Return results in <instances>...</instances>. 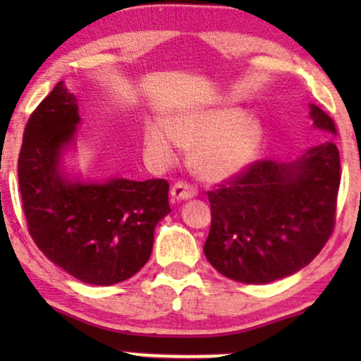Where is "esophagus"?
Listing matches in <instances>:
<instances>
[{
    "mask_svg": "<svg viewBox=\"0 0 361 361\" xmlns=\"http://www.w3.org/2000/svg\"><path fill=\"white\" fill-rule=\"evenodd\" d=\"M195 195H197V190L190 183H183V181H178L171 188V197L176 198V200H188V198H193Z\"/></svg>",
    "mask_w": 361,
    "mask_h": 361,
    "instance_id": "obj_1",
    "label": "esophagus"
}]
</instances>
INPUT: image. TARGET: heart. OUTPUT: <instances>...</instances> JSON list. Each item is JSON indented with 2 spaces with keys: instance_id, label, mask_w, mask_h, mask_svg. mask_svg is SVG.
<instances>
[{
  "instance_id": "1",
  "label": "heart",
  "mask_w": 361,
  "mask_h": 361,
  "mask_svg": "<svg viewBox=\"0 0 361 361\" xmlns=\"http://www.w3.org/2000/svg\"><path fill=\"white\" fill-rule=\"evenodd\" d=\"M261 126L234 106L181 111L152 120L144 128V146L157 164H171L178 147L192 149L190 164L202 180L217 183L241 173L258 154Z\"/></svg>"
}]
</instances>
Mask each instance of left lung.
Masks as SVG:
<instances>
[{"mask_svg": "<svg viewBox=\"0 0 361 361\" xmlns=\"http://www.w3.org/2000/svg\"><path fill=\"white\" fill-rule=\"evenodd\" d=\"M314 127L336 135L333 118L310 105ZM333 140L292 163L255 161L209 192L212 224L204 252L227 279L270 283L293 275L324 247L336 219L341 173Z\"/></svg>", "mask_w": 361, "mask_h": 361, "instance_id": "8db88e82", "label": "left lung"}]
</instances>
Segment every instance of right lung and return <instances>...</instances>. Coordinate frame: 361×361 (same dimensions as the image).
<instances>
[{
	"label": "right lung",
	"mask_w": 361,
	"mask_h": 361,
	"mask_svg": "<svg viewBox=\"0 0 361 361\" xmlns=\"http://www.w3.org/2000/svg\"><path fill=\"white\" fill-rule=\"evenodd\" d=\"M81 122L59 81L28 118L18 183L28 233L52 263L90 285H114L147 263L157 222L171 212L166 180H69L62 152Z\"/></svg>",
	"instance_id": "obj_1"
}]
</instances>
